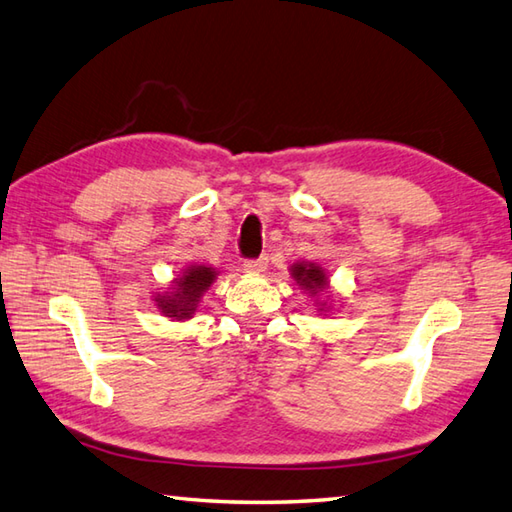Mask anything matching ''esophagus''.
<instances>
[{
  "instance_id": "1",
  "label": "esophagus",
  "mask_w": 512,
  "mask_h": 512,
  "mask_svg": "<svg viewBox=\"0 0 512 512\" xmlns=\"http://www.w3.org/2000/svg\"><path fill=\"white\" fill-rule=\"evenodd\" d=\"M267 263H269L267 256H258V258L245 260L243 267H245V271H252V274H260V271L267 269Z\"/></svg>"
}]
</instances>
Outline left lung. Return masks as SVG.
<instances>
[{
	"label": "left lung",
	"instance_id": "left-lung-1",
	"mask_svg": "<svg viewBox=\"0 0 512 512\" xmlns=\"http://www.w3.org/2000/svg\"><path fill=\"white\" fill-rule=\"evenodd\" d=\"M291 276H294L296 283L307 289L309 294H318L320 289L327 287V276L325 271H322V267H318L316 263H296L291 265Z\"/></svg>",
	"mask_w": 512,
	"mask_h": 512
}]
</instances>
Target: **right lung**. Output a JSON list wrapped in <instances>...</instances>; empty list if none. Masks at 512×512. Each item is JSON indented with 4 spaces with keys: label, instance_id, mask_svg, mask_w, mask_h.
Instances as JSON below:
<instances>
[{
    "label": "right lung",
    "instance_id": "1",
    "mask_svg": "<svg viewBox=\"0 0 512 512\" xmlns=\"http://www.w3.org/2000/svg\"><path fill=\"white\" fill-rule=\"evenodd\" d=\"M214 280H216V271L212 267H205V265L187 267L183 271V276L174 280L172 291H168L165 296L159 294L154 300L165 316L176 318V320L192 318L198 300L203 296V291L210 287Z\"/></svg>",
    "mask_w": 512,
    "mask_h": 512
}]
</instances>
